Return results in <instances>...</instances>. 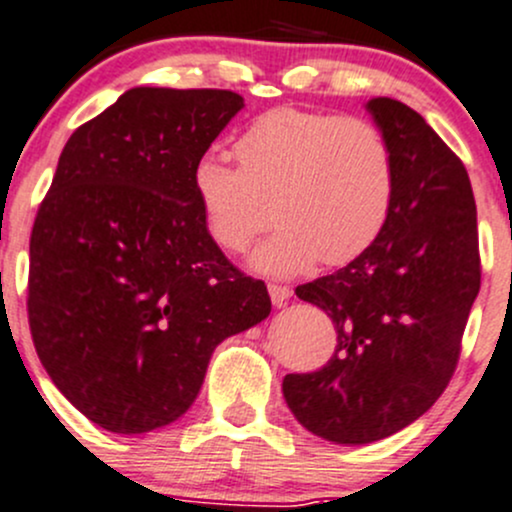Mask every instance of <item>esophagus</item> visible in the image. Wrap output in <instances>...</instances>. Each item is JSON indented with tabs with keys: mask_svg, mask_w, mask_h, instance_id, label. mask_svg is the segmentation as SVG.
<instances>
[{
	"mask_svg": "<svg viewBox=\"0 0 512 512\" xmlns=\"http://www.w3.org/2000/svg\"><path fill=\"white\" fill-rule=\"evenodd\" d=\"M267 289H269V296H272L274 306H282V303H286V301L291 299V289H289V286H284V284H269Z\"/></svg>",
	"mask_w": 512,
	"mask_h": 512,
	"instance_id": "obj_1",
	"label": "esophagus"
}]
</instances>
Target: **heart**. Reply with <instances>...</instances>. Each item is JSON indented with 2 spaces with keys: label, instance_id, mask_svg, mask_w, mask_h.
<instances>
[{
  "label": "heart",
  "instance_id": "obj_1",
  "mask_svg": "<svg viewBox=\"0 0 512 512\" xmlns=\"http://www.w3.org/2000/svg\"><path fill=\"white\" fill-rule=\"evenodd\" d=\"M233 153L238 167L213 155L196 162L194 194L206 233L230 255L279 223L252 257L260 272L347 265L389 223L396 157L372 119L284 106L252 121Z\"/></svg>",
  "mask_w": 512,
  "mask_h": 512
}]
</instances>
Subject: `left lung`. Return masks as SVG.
Returning a JSON list of instances; mask_svg holds the SVG:
<instances>
[{"label":"left lung","mask_w":512,"mask_h":512,"mask_svg":"<svg viewBox=\"0 0 512 512\" xmlns=\"http://www.w3.org/2000/svg\"><path fill=\"white\" fill-rule=\"evenodd\" d=\"M396 157L384 233L333 274L296 286L335 323L318 372L286 374L284 398L306 430L338 445L384 440L447 389L481 286L469 174L452 148L401 101L367 104Z\"/></svg>","instance_id":"obj_1"}]
</instances>
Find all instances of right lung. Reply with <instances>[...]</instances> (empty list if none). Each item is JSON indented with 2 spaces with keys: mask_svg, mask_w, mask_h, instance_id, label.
Instances as JSON below:
<instances>
[{
  "mask_svg": "<svg viewBox=\"0 0 512 512\" xmlns=\"http://www.w3.org/2000/svg\"><path fill=\"white\" fill-rule=\"evenodd\" d=\"M230 89L136 87L60 153L28 243V328L60 393L121 435L189 411L218 342L272 311L206 233L194 167Z\"/></svg>",
  "mask_w": 512,
  "mask_h": 512,
  "instance_id": "obj_1",
  "label": "right lung"
}]
</instances>
